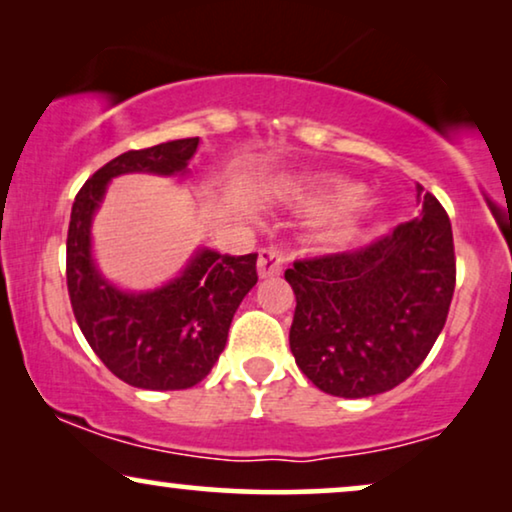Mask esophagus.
<instances>
[{
    "label": "esophagus",
    "mask_w": 512,
    "mask_h": 512,
    "mask_svg": "<svg viewBox=\"0 0 512 512\" xmlns=\"http://www.w3.org/2000/svg\"><path fill=\"white\" fill-rule=\"evenodd\" d=\"M285 262H288V257H285L283 250L264 248L260 250V257H257V274H260V278L281 276Z\"/></svg>",
    "instance_id": "obj_1"
}]
</instances>
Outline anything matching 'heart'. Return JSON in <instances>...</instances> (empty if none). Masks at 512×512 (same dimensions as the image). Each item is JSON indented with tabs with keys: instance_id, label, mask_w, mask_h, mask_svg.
I'll return each mask as SVG.
<instances>
[{
	"instance_id": "b5f03b06",
	"label": "heart",
	"mask_w": 512,
	"mask_h": 512,
	"mask_svg": "<svg viewBox=\"0 0 512 512\" xmlns=\"http://www.w3.org/2000/svg\"><path fill=\"white\" fill-rule=\"evenodd\" d=\"M360 196V185L344 177H327V180H316L309 185L299 187L295 192V201L306 210H330L342 208L330 217L325 224L323 238L330 243L344 241L346 236L356 229L360 215L365 213V203L356 201Z\"/></svg>"
}]
</instances>
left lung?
<instances>
[{
    "label": "left lung",
    "mask_w": 512,
    "mask_h": 512,
    "mask_svg": "<svg viewBox=\"0 0 512 512\" xmlns=\"http://www.w3.org/2000/svg\"><path fill=\"white\" fill-rule=\"evenodd\" d=\"M421 215L372 245L297 260L285 271L297 306L295 363L320 391L367 398L424 363L445 327L456 285L452 224L417 185Z\"/></svg>",
    "instance_id": "1"
}]
</instances>
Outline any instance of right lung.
<instances>
[{
    "label": "right lung",
    "mask_w": 512,
    "mask_h": 512,
    "mask_svg": "<svg viewBox=\"0 0 512 512\" xmlns=\"http://www.w3.org/2000/svg\"><path fill=\"white\" fill-rule=\"evenodd\" d=\"M196 147L199 138L170 140L105 163L79 189L67 229V292L86 342L114 377L149 391H182L208 377L238 304L257 283V252L203 248L163 288L121 292L95 269L91 220L112 177L187 173Z\"/></svg>",
    "instance_id": "add662e5"
}]
</instances>
